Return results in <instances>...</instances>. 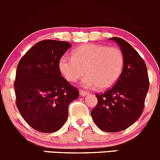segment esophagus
<instances>
[{
	"label": "esophagus",
	"mask_w": 160,
	"mask_h": 160,
	"mask_svg": "<svg viewBox=\"0 0 160 160\" xmlns=\"http://www.w3.org/2000/svg\"><path fill=\"white\" fill-rule=\"evenodd\" d=\"M79 94H80L81 96H86V95H88V93L86 91H84V90H80Z\"/></svg>",
	"instance_id": "34e87169"
}]
</instances>
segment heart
<instances>
[{
  "label": "heart",
  "mask_w": 160,
  "mask_h": 160,
  "mask_svg": "<svg viewBox=\"0 0 160 160\" xmlns=\"http://www.w3.org/2000/svg\"><path fill=\"white\" fill-rule=\"evenodd\" d=\"M72 55L60 58V72L70 82H76L85 73L87 75L81 82L85 88H110L119 79L124 68V54L118 47L85 43L75 49Z\"/></svg>",
  "instance_id": "b5f03b06"
}]
</instances>
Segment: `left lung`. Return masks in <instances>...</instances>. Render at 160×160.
Instances as JSON below:
<instances>
[{"instance_id": "8db88e82", "label": "left lung", "mask_w": 160, "mask_h": 160, "mask_svg": "<svg viewBox=\"0 0 160 160\" xmlns=\"http://www.w3.org/2000/svg\"><path fill=\"white\" fill-rule=\"evenodd\" d=\"M110 39L119 45L124 54V68L111 88L96 95L98 102L91 115L99 129L118 132L132 125L142 115L149 81L145 61L133 47L121 38Z\"/></svg>"}]
</instances>
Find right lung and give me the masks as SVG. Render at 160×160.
<instances>
[{"label":"right lung","mask_w":160,"mask_h":160,"mask_svg":"<svg viewBox=\"0 0 160 160\" xmlns=\"http://www.w3.org/2000/svg\"><path fill=\"white\" fill-rule=\"evenodd\" d=\"M71 46L67 41L42 40L18 64L14 82L17 107L27 124L38 132L59 130L68 119L69 104L79 96L58 67Z\"/></svg>","instance_id":"right-lung-1"}]
</instances>
